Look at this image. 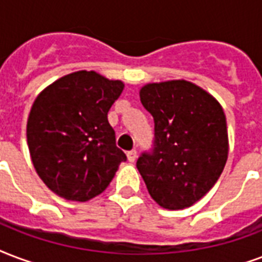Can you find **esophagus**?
<instances>
[{"label": "esophagus", "mask_w": 262, "mask_h": 262, "mask_svg": "<svg viewBox=\"0 0 262 262\" xmlns=\"http://www.w3.org/2000/svg\"><path fill=\"white\" fill-rule=\"evenodd\" d=\"M126 157L127 161L133 163L136 161V158H137V151H136V149H132V151H129V152L126 154Z\"/></svg>", "instance_id": "34e87169"}]
</instances>
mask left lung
I'll return each instance as SVG.
<instances>
[{
  "mask_svg": "<svg viewBox=\"0 0 262 262\" xmlns=\"http://www.w3.org/2000/svg\"><path fill=\"white\" fill-rule=\"evenodd\" d=\"M140 100L155 123L152 151L136 163L149 195L169 210L192 206L224 170V110L210 93L184 79L147 83Z\"/></svg>",
  "mask_w": 262,
  "mask_h": 262,
  "instance_id": "left-lung-1",
  "label": "left lung"
}]
</instances>
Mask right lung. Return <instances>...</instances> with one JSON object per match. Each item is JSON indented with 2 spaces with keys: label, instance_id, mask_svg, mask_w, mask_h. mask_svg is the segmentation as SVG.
<instances>
[{
  "label": "right lung",
  "instance_id": "1",
  "mask_svg": "<svg viewBox=\"0 0 262 262\" xmlns=\"http://www.w3.org/2000/svg\"><path fill=\"white\" fill-rule=\"evenodd\" d=\"M123 86L83 70L61 77L34 100L27 121L30 157L56 195L86 202L108 187L126 161L107 119Z\"/></svg>",
  "mask_w": 262,
  "mask_h": 262
}]
</instances>
